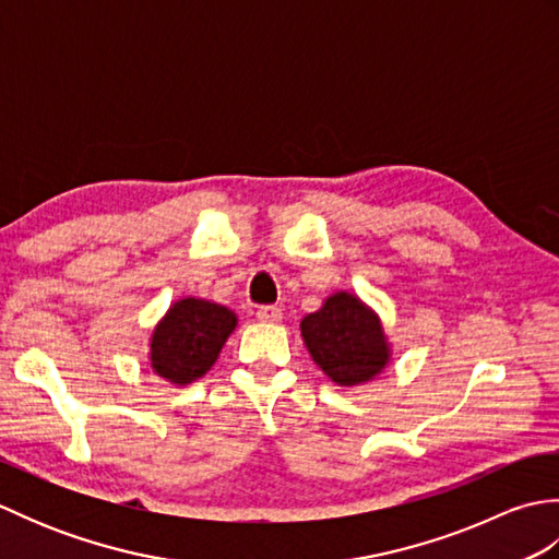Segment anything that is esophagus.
I'll return each mask as SVG.
<instances>
[{
	"label": "esophagus",
	"mask_w": 559,
	"mask_h": 559,
	"mask_svg": "<svg viewBox=\"0 0 559 559\" xmlns=\"http://www.w3.org/2000/svg\"><path fill=\"white\" fill-rule=\"evenodd\" d=\"M257 319L261 324H278L283 319V310L278 305H264L257 310Z\"/></svg>",
	"instance_id": "esophagus-1"
}]
</instances>
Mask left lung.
Wrapping results in <instances>:
<instances>
[{
  "instance_id": "obj_1",
  "label": "left lung",
  "mask_w": 559,
  "mask_h": 559,
  "mask_svg": "<svg viewBox=\"0 0 559 559\" xmlns=\"http://www.w3.org/2000/svg\"><path fill=\"white\" fill-rule=\"evenodd\" d=\"M300 334L312 360L338 386L370 382L389 362L379 317L350 293H334L322 310L307 314Z\"/></svg>"
}]
</instances>
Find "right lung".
<instances>
[{"mask_svg":"<svg viewBox=\"0 0 559 559\" xmlns=\"http://www.w3.org/2000/svg\"><path fill=\"white\" fill-rule=\"evenodd\" d=\"M237 326L233 310L209 300L175 302L151 338V370L173 384H192L216 362Z\"/></svg>","mask_w":559,"mask_h":559,"instance_id":"add662e5","label":"right lung"}]
</instances>
